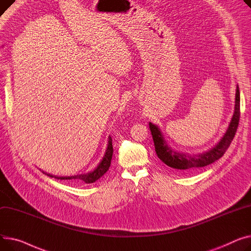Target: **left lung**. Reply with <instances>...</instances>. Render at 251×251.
Masks as SVG:
<instances>
[{
    "instance_id": "left-lung-1",
    "label": "left lung",
    "mask_w": 251,
    "mask_h": 251,
    "mask_svg": "<svg viewBox=\"0 0 251 251\" xmlns=\"http://www.w3.org/2000/svg\"><path fill=\"white\" fill-rule=\"evenodd\" d=\"M239 119H240V92H239V87L237 85L236 96H235V109H234V114L232 116L230 125L225 132V135L223 136L222 139H221V141L214 147V148H212L207 152H203L201 154H197V155L176 152L172 150L170 147H168L167 143L163 138V135H162L160 128L157 126L153 125L152 123H149V127L153 137L155 151L158 158L162 162H164L167 166L177 170L179 172H190L214 163L215 161H217L225 154V152L229 148L231 142L235 137V134H236V130L239 124Z\"/></svg>"
}]
</instances>
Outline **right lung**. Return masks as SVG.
Wrapping results in <instances>:
<instances>
[{"mask_svg": "<svg viewBox=\"0 0 251 251\" xmlns=\"http://www.w3.org/2000/svg\"><path fill=\"white\" fill-rule=\"evenodd\" d=\"M112 153H113V147H112V139L109 136L108 137V144H107V149L106 152L104 154V157L101 160V162L99 163V165L91 172L86 173V174H79V175H74V176H68V177H57L55 176V179H61V180H72L75 182H80V181H84L85 183H93L96 180H98L101 176L104 174L110 166L111 163V158H112ZM50 177H53L52 175L48 174Z\"/></svg>", "mask_w": 251, "mask_h": 251, "instance_id": "obj_1", "label": "right lung"}]
</instances>
